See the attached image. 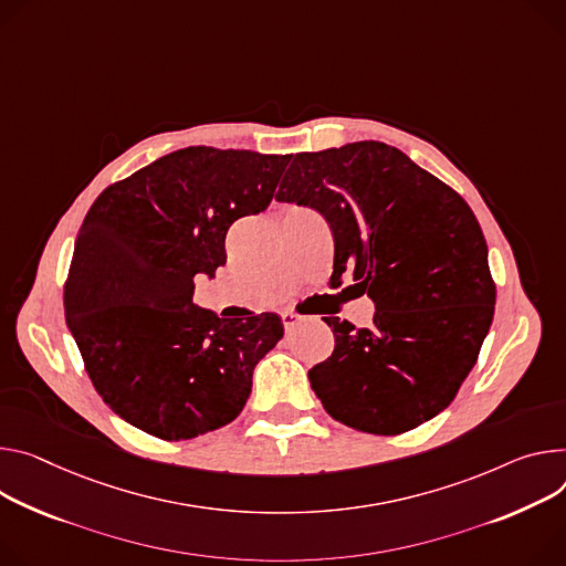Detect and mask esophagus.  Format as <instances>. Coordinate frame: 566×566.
<instances>
[{"label": "esophagus", "instance_id": "obj_1", "mask_svg": "<svg viewBox=\"0 0 566 566\" xmlns=\"http://www.w3.org/2000/svg\"><path fill=\"white\" fill-rule=\"evenodd\" d=\"M300 321H302V316H297V314H293V312H282V323H284V329H286V332H291Z\"/></svg>", "mask_w": 566, "mask_h": 566}]
</instances>
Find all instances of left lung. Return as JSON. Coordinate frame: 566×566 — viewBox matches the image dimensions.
Segmentation results:
<instances>
[{
  "mask_svg": "<svg viewBox=\"0 0 566 566\" xmlns=\"http://www.w3.org/2000/svg\"><path fill=\"white\" fill-rule=\"evenodd\" d=\"M277 200L334 234V277L375 302L370 327L325 318L336 345L310 381L340 424L399 436L444 410L474 368L496 286L483 230L449 185L384 142L297 153Z\"/></svg>",
  "mask_w": 566,
  "mask_h": 566,
  "instance_id": "8db88e82",
  "label": "left lung"
}]
</instances>
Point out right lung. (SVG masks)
I'll return each instance as SVG.
<instances>
[{
    "mask_svg": "<svg viewBox=\"0 0 566 566\" xmlns=\"http://www.w3.org/2000/svg\"><path fill=\"white\" fill-rule=\"evenodd\" d=\"M289 160L189 146L92 202L65 280V318L96 392L144 433L189 440L230 424L254 366L282 338L275 314L228 321L191 295L193 275L226 264L228 228L269 208Z\"/></svg>",
    "mask_w": 566,
    "mask_h": 566,
    "instance_id": "1",
    "label": "right lung"
}]
</instances>
